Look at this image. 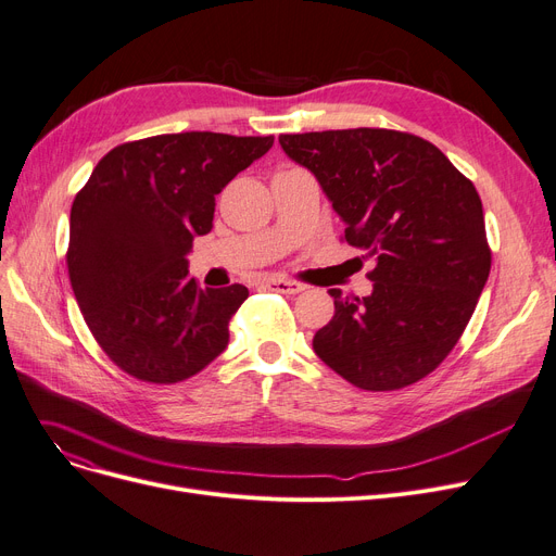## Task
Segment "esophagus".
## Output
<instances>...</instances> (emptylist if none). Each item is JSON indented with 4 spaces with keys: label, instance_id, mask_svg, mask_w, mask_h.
Here are the masks:
<instances>
[{
    "label": "esophagus",
    "instance_id": "obj_1",
    "mask_svg": "<svg viewBox=\"0 0 556 556\" xmlns=\"http://www.w3.org/2000/svg\"><path fill=\"white\" fill-rule=\"evenodd\" d=\"M265 286H268L270 291L283 293V295H298L304 291V286L300 281H288V279H268Z\"/></svg>",
    "mask_w": 556,
    "mask_h": 556
}]
</instances>
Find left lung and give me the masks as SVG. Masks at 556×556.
I'll list each match as a JSON object with an SVG mask.
<instances>
[{
	"mask_svg": "<svg viewBox=\"0 0 556 556\" xmlns=\"http://www.w3.org/2000/svg\"><path fill=\"white\" fill-rule=\"evenodd\" d=\"M345 220L348 245L377 256L372 295L329 288L333 318L313 336L325 364L364 391H397L437 370L491 273L472 181L429 140L379 127L281 134Z\"/></svg>",
	"mask_w": 556,
	"mask_h": 556,
	"instance_id": "1",
	"label": "left lung"
}]
</instances>
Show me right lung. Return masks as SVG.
Instances as JSON below:
<instances>
[{
    "label": "right lung",
    "mask_w": 556,
    "mask_h": 556,
    "mask_svg": "<svg viewBox=\"0 0 556 556\" xmlns=\"http://www.w3.org/2000/svg\"><path fill=\"white\" fill-rule=\"evenodd\" d=\"M275 136L161 134L113 148L70 211L67 275L84 320L138 381L177 383L229 343L248 288H202L186 254L213 227L215 195Z\"/></svg>",
    "instance_id": "1"
}]
</instances>
